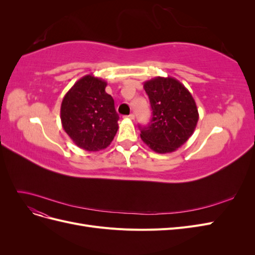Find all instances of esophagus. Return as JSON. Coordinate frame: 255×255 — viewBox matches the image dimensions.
<instances>
[{
  "mask_svg": "<svg viewBox=\"0 0 255 255\" xmlns=\"http://www.w3.org/2000/svg\"><path fill=\"white\" fill-rule=\"evenodd\" d=\"M127 118H128L130 120H134L135 119V115L134 114H129L128 116H127Z\"/></svg>",
  "mask_w": 255,
  "mask_h": 255,
  "instance_id": "obj_1",
  "label": "esophagus"
}]
</instances>
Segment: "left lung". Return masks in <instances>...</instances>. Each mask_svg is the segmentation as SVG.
<instances>
[{
    "label": "left lung",
    "mask_w": 255,
    "mask_h": 255,
    "mask_svg": "<svg viewBox=\"0 0 255 255\" xmlns=\"http://www.w3.org/2000/svg\"><path fill=\"white\" fill-rule=\"evenodd\" d=\"M152 107V120L140 128L142 141L151 150L165 154L179 149L194 134L199 113L194 98L174 78L156 76L143 83Z\"/></svg>",
    "instance_id": "left-lung-1"
}]
</instances>
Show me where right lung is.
I'll list each match as a JSON object with an SVG mask.
<instances>
[{
	"label": "right lung",
	"instance_id": "right-lung-1",
	"mask_svg": "<svg viewBox=\"0 0 255 255\" xmlns=\"http://www.w3.org/2000/svg\"><path fill=\"white\" fill-rule=\"evenodd\" d=\"M107 83L92 74L83 76L69 89L60 106L65 132L79 148L97 152L107 148L118 130L119 116Z\"/></svg>",
	"mask_w": 255,
	"mask_h": 255
}]
</instances>
